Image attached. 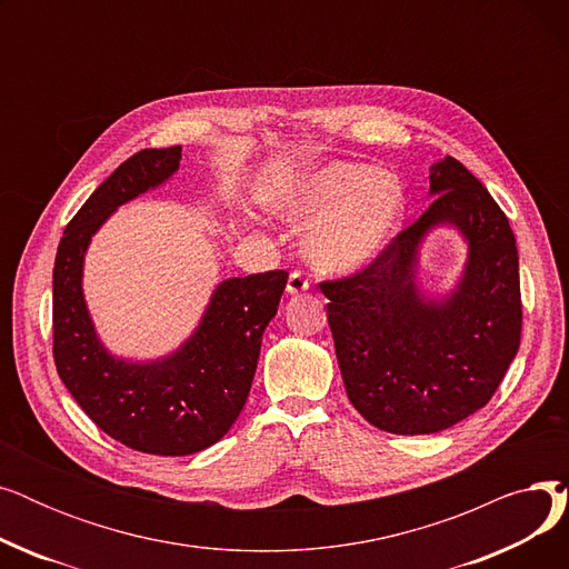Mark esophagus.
<instances>
[{
    "instance_id": "obj_1",
    "label": "esophagus",
    "mask_w": 569,
    "mask_h": 569,
    "mask_svg": "<svg viewBox=\"0 0 569 569\" xmlns=\"http://www.w3.org/2000/svg\"><path fill=\"white\" fill-rule=\"evenodd\" d=\"M309 279L302 274V272H292L290 277H288V286H286V290L290 292V295H300V292H307L309 290Z\"/></svg>"
}]
</instances>
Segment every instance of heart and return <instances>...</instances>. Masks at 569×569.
Masks as SVG:
<instances>
[{"label":"heart","instance_id":"obj_1","mask_svg":"<svg viewBox=\"0 0 569 569\" xmlns=\"http://www.w3.org/2000/svg\"><path fill=\"white\" fill-rule=\"evenodd\" d=\"M272 204L290 221H313L305 253L316 267L355 272L390 242L403 212V191L390 172L332 161L274 191Z\"/></svg>","mask_w":569,"mask_h":569}]
</instances>
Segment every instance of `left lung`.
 <instances>
[{
    "label": "left lung",
    "mask_w": 569,
    "mask_h": 569,
    "mask_svg": "<svg viewBox=\"0 0 569 569\" xmlns=\"http://www.w3.org/2000/svg\"><path fill=\"white\" fill-rule=\"evenodd\" d=\"M433 202L362 272L322 281L350 403L373 427L422 436L485 408L521 341L517 239L485 184L452 157L431 166ZM436 224L469 242L458 288L433 301L416 286L421 239Z\"/></svg>",
    "instance_id": "left-lung-1"
}]
</instances>
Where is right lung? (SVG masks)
Wrapping results in <instances>:
<instances>
[{
	"instance_id": "obj_1",
	"label": "right lung",
	"mask_w": 569,
	"mask_h": 569,
	"mask_svg": "<svg viewBox=\"0 0 569 569\" xmlns=\"http://www.w3.org/2000/svg\"><path fill=\"white\" fill-rule=\"evenodd\" d=\"M182 147L142 149L87 198L64 230L52 269V355L59 378L101 431L131 450L187 457L221 440L242 412L262 332L277 316L288 272L226 279L196 332L154 362H127L101 343L82 295L92 234L119 204L157 189Z\"/></svg>"
}]
</instances>
